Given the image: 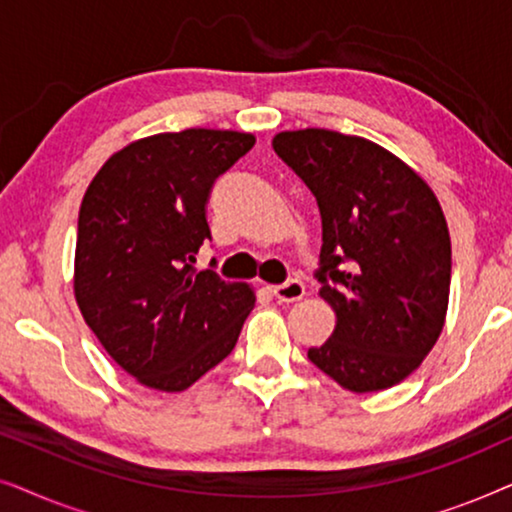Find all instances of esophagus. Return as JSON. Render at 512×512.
Here are the masks:
<instances>
[{
    "label": "esophagus",
    "instance_id": "obj_1",
    "mask_svg": "<svg viewBox=\"0 0 512 512\" xmlns=\"http://www.w3.org/2000/svg\"><path fill=\"white\" fill-rule=\"evenodd\" d=\"M270 293L279 300V303H296V300L305 296V284L298 282V279H289V282L272 286Z\"/></svg>",
    "mask_w": 512,
    "mask_h": 512
}]
</instances>
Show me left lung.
Here are the masks:
<instances>
[{"label":"left lung","instance_id":"left-lung-1","mask_svg":"<svg viewBox=\"0 0 512 512\" xmlns=\"http://www.w3.org/2000/svg\"><path fill=\"white\" fill-rule=\"evenodd\" d=\"M272 149L321 214L314 277L338 324L307 359L356 394L394 387L419 368L445 324L452 247L436 195L363 137L307 128L279 132Z\"/></svg>","mask_w":512,"mask_h":512}]
</instances>
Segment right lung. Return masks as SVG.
I'll return each mask as SVG.
<instances>
[{"label":"right lung","mask_w":512,"mask_h":512,"mask_svg":"<svg viewBox=\"0 0 512 512\" xmlns=\"http://www.w3.org/2000/svg\"><path fill=\"white\" fill-rule=\"evenodd\" d=\"M254 135L191 128L132 142L90 181L79 212L74 296L102 347L158 391H184L233 352L256 296L195 270L212 240L214 181Z\"/></svg>","instance_id":"obj_1"}]
</instances>
